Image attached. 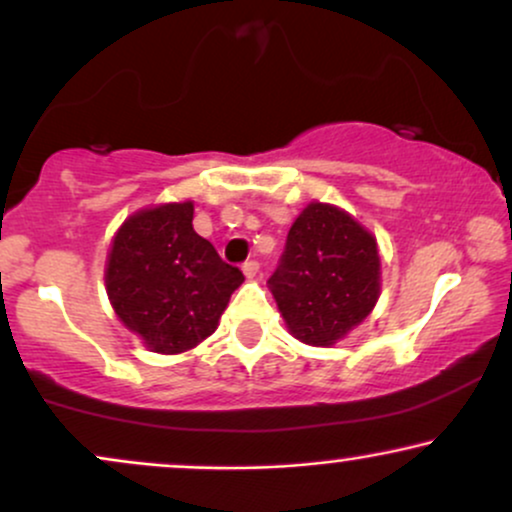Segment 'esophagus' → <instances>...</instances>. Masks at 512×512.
<instances>
[{"label":"esophagus","instance_id":"esophagus-1","mask_svg":"<svg viewBox=\"0 0 512 512\" xmlns=\"http://www.w3.org/2000/svg\"><path fill=\"white\" fill-rule=\"evenodd\" d=\"M257 272H260V262H257V260L243 262V274L248 276V279H252V276H257Z\"/></svg>","mask_w":512,"mask_h":512}]
</instances>
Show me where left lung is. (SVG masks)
<instances>
[{
    "label": "left lung",
    "mask_w": 512,
    "mask_h": 512,
    "mask_svg": "<svg viewBox=\"0 0 512 512\" xmlns=\"http://www.w3.org/2000/svg\"><path fill=\"white\" fill-rule=\"evenodd\" d=\"M377 238L350 214L310 202L288 231L274 300L291 334L307 346H334L379 300Z\"/></svg>",
    "instance_id": "8db88e82"
}]
</instances>
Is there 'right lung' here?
Returning <instances> with one entry per match:
<instances>
[{
	"label": "right lung",
	"instance_id": "1",
	"mask_svg": "<svg viewBox=\"0 0 512 512\" xmlns=\"http://www.w3.org/2000/svg\"><path fill=\"white\" fill-rule=\"evenodd\" d=\"M243 272L193 229V202L140 209L109 250L107 295L114 312L152 353L195 348L217 329Z\"/></svg>",
	"mask_w": 512,
	"mask_h": 512
}]
</instances>
